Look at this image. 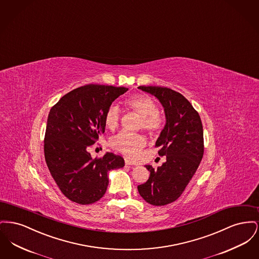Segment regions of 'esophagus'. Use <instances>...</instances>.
Returning a JSON list of instances; mask_svg holds the SVG:
<instances>
[{
	"label": "esophagus",
	"mask_w": 259,
	"mask_h": 259,
	"mask_svg": "<svg viewBox=\"0 0 259 259\" xmlns=\"http://www.w3.org/2000/svg\"><path fill=\"white\" fill-rule=\"evenodd\" d=\"M124 163H125V164H127V165H136L137 164V163L131 161V160H128V159H124Z\"/></svg>",
	"instance_id": "obj_1"
}]
</instances>
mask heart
<instances>
[{"mask_svg": "<svg viewBox=\"0 0 259 259\" xmlns=\"http://www.w3.org/2000/svg\"><path fill=\"white\" fill-rule=\"evenodd\" d=\"M124 105L141 117L140 126L152 135L159 134L163 127L162 115L157 111L155 101L148 96L136 95L124 100ZM121 119V111L117 105H111L105 114V124L110 130L118 126ZM146 144V138L142 135L121 132L111 140L114 149L135 159Z\"/></svg>", "mask_w": 259, "mask_h": 259, "instance_id": "1", "label": "heart"}]
</instances>
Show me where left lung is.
Masks as SVG:
<instances>
[{
  "mask_svg": "<svg viewBox=\"0 0 259 259\" xmlns=\"http://www.w3.org/2000/svg\"><path fill=\"white\" fill-rule=\"evenodd\" d=\"M163 105L165 124L156 141L160 156L166 161L158 168L145 165L149 179L137 186L150 204L164 205L177 200L195 175L204 155V132L199 113L182 96L163 87H138Z\"/></svg>",
  "mask_w": 259,
  "mask_h": 259,
  "instance_id": "left-lung-1",
  "label": "left lung"
}]
</instances>
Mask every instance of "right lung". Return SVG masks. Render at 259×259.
Masks as SVG:
<instances>
[{
    "label": "right lung",
    "instance_id": "add662e5",
    "mask_svg": "<svg viewBox=\"0 0 259 259\" xmlns=\"http://www.w3.org/2000/svg\"><path fill=\"white\" fill-rule=\"evenodd\" d=\"M128 89L87 84L62 96L50 111L45 136V159L57 186L72 202L90 204L107 190L112 169L123 158L106 153L93 159L88 148L105 132V114Z\"/></svg>",
    "mask_w": 259,
    "mask_h": 259
}]
</instances>
